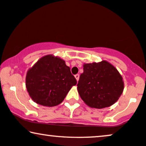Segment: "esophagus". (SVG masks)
Listing matches in <instances>:
<instances>
[{
    "label": "esophagus",
    "mask_w": 146,
    "mask_h": 146,
    "mask_svg": "<svg viewBox=\"0 0 146 146\" xmlns=\"http://www.w3.org/2000/svg\"><path fill=\"white\" fill-rule=\"evenodd\" d=\"M75 79H76L77 82H78V80H79V75L78 74L75 75Z\"/></svg>",
    "instance_id": "1"
}]
</instances>
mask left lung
Segmentation results:
<instances>
[{"label": "left lung", "mask_w": 146, "mask_h": 146, "mask_svg": "<svg viewBox=\"0 0 146 146\" xmlns=\"http://www.w3.org/2000/svg\"><path fill=\"white\" fill-rule=\"evenodd\" d=\"M77 91L83 101L91 108H101L114 104L124 90L123 77L106 60L84 63Z\"/></svg>", "instance_id": "8db88e82"}]
</instances>
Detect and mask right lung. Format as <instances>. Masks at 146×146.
Masks as SVG:
<instances>
[{
  "instance_id": "right-lung-1",
  "label": "right lung",
  "mask_w": 146,
  "mask_h": 146,
  "mask_svg": "<svg viewBox=\"0 0 146 146\" xmlns=\"http://www.w3.org/2000/svg\"><path fill=\"white\" fill-rule=\"evenodd\" d=\"M76 79L65 61L54 55H46L27 72L25 86L29 96L37 104L52 107L60 104Z\"/></svg>"
}]
</instances>
